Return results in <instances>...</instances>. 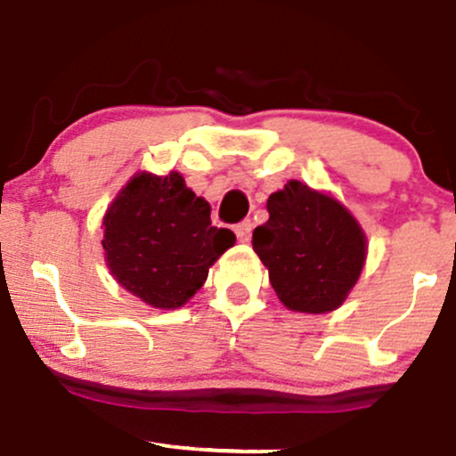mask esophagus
<instances>
[{"mask_svg": "<svg viewBox=\"0 0 456 456\" xmlns=\"http://www.w3.org/2000/svg\"><path fill=\"white\" fill-rule=\"evenodd\" d=\"M234 232H237L240 243H248L249 237H251V222H249V219H245V222L237 224V226H234Z\"/></svg>", "mask_w": 456, "mask_h": 456, "instance_id": "obj_1", "label": "esophagus"}]
</instances>
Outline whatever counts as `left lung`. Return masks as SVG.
<instances>
[{"instance_id": "1", "label": "left lung", "mask_w": 456, "mask_h": 456, "mask_svg": "<svg viewBox=\"0 0 456 456\" xmlns=\"http://www.w3.org/2000/svg\"><path fill=\"white\" fill-rule=\"evenodd\" d=\"M269 222L251 245L277 298L292 312L341 307L367 260L365 230L335 196L292 179L266 200Z\"/></svg>"}]
</instances>
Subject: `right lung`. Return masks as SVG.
I'll return each instance as SVG.
<instances>
[{
  "mask_svg": "<svg viewBox=\"0 0 456 456\" xmlns=\"http://www.w3.org/2000/svg\"><path fill=\"white\" fill-rule=\"evenodd\" d=\"M102 228L110 275L155 309L183 307L237 240L232 230L211 226V205L176 170L134 175L106 208Z\"/></svg>",
  "mask_w": 456,
  "mask_h": 456,
  "instance_id": "right-lung-1",
  "label": "right lung"
}]
</instances>
